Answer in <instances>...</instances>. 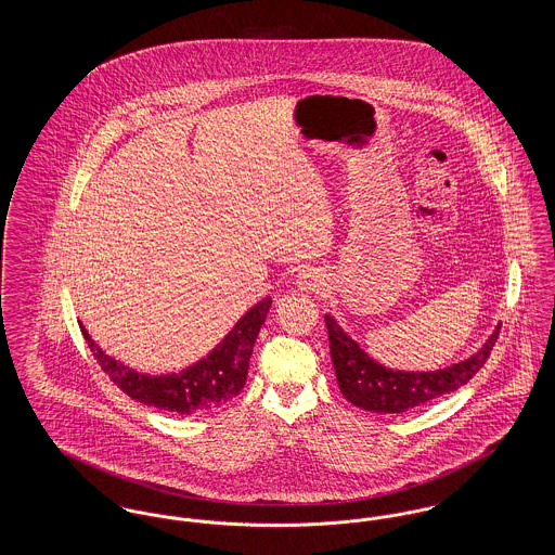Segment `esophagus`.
Listing matches in <instances>:
<instances>
[{
	"label": "esophagus",
	"mask_w": 555,
	"mask_h": 555,
	"mask_svg": "<svg viewBox=\"0 0 555 555\" xmlns=\"http://www.w3.org/2000/svg\"><path fill=\"white\" fill-rule=\"evenodd\" d=\"M297 287L301 291H320L324 287V276L318 270H301L297 274Z\"/></svg>",
	"instance_id": "1"
}]
</instances>
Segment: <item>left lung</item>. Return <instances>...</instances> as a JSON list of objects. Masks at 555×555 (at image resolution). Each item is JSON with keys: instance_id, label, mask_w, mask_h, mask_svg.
<instances>
[{"instance_id": "8db88e82", "label": "left lung", "mask_w": 555, "mask_h": 555, "mask_svg": "<svg viewBox=\"0 0 555 555\" xmlns=\"http://www.w3.org/2000/svg\"><path fill=\"white\" fill-rule=\"evenodd\" d=\"M331 358L339 389L347 401L378 414H403L412 408L424 405L437 397L457 391L478 370L485 366L491 349L500 337V324L485 345L464 362L433 372H403L385 369L374 362L360 345L356 344L333 317H324Z\"/></svg>"}]
</instances>
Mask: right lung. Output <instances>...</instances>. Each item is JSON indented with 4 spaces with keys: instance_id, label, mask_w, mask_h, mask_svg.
I'll return each mask as SVG.
<instances>
[{
    "instance_id": "right-lung-1",
    "label": "right lung",
    "mask_w": 555,
    "mask_h": 555,
    "mask_svg": "<svg viewBox=\"0 0 555 555\" xmlns=\"http://www.w3.org/2000/svg\"><path fill=\"white\" fill-rule=\"evenodd\" d=\"M270 306V297L258 301L206 358L179 374H141L104 353L102 347L89 337L82 324L80 331L98 364L122 393L145 405L189 416L216 410L243 389L254 344Z\"/></svg>"
}]
</instances>
